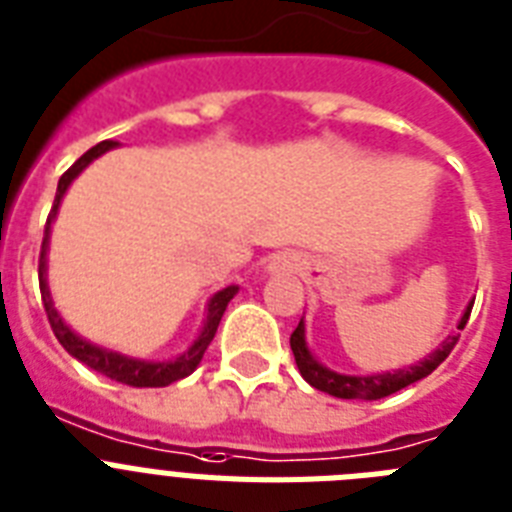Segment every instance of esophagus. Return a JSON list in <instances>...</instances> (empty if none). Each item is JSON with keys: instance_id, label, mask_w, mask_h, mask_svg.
Listing matches in <instances>:
<instances>
[{"instance_id": "34e87169", "label": "esophagus", "mask_w": 512, "mask_h": 512, "mask_svg": "<svg viewBox=\"0 0 512 512\" xmlns=\"http://www.w3.org/2000/svg\"><path fill=\"white\" fill-rule=\"evenodd\" d=\"M299 257L296 255H291V252H286V255H276L273 257V260H270L268 263V273H273V276H276V273H296V270H299Z\"/></svg>"}]
</instances>
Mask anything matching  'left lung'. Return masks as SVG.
I'll use <instances>...</instances> for the list:
<instances>
[{
	"label": "left lung",
	"mask_w": 512,
	"mask_h": 512,
	"mask_svg": "<svg viewBox=\"0 0 512 512\" xmlns=\"http://www.w3.org/2000/svg\"><path fill=\"white\" fill-rule=\"evenodd\" d=\"M471 307H474V302H468V307L463 309L461 320H458V330L466 328ZM458 330H453V336L445 338V341H442L432 354L424 356L419 364L393 369V372H380V375H343V372H336V369H330L322 362H317V356L312 354L307 346L304 320H299L296 330L291 333V351H294L299 375H302L312 388L322 390V393L328 395H336V398H346V401H377V398H388V395L398 393V390L409 388V385L419 382L422 377L432 375V372L448 359V354L453 351L455 343H458V336H461Z\"/></svg>",
	"instance_id": "left-lung-1"
}]
</instances>
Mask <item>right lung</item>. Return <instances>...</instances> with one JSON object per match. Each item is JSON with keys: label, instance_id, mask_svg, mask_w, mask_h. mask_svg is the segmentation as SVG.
I'll use <instances>...</instances> for the list:
<instances>
[{"label": "right lung", "instance_id": "obj_1", "mask_svg": "<svg viewBox=\"0 0 512 512\" xmlns=\"http://www.w3.org/2000/svg\"><path fill=\"white\" fill-rule=\"evenodd\" d=\"M119 143L114 140H103L98 143L96 148H90L88 153L77 158L72 163L70 169L64 171L62 179L57 184V197H54V208L49 213V221H46V229H44V244H41V257H38V283H41V299H44V309H46V317L51 322V330H54V336L57 341L62 343L67 354L75 356L77 362L88 364L90 369H96L98 375H106L111 380L122 382V385H132V388H166L171 382L182 380V377L192 375L197 369V364L203 362V354L205 349L210 346L213 336H216L218 330V322H221L223 312L229 307V302L236 296L239 286H226V289L216 291V294L210 296L208 307H205V320H203V328L197 333V338L192 341V346L184 354H179L176 359H163V362H148V359H135V356H127V354H119V351H111V349H103L98 343H90L85 341L83 336H77L75 330L62 320V315L57 312L54 307V299H51V291H49V281H46V252H49V239H51V223L57 218V210L62 205V197L67 195L70 190V184L75 182L77 176L83 174V169H88V163L96 161L98 156H103L106 150L117 148Z\"/></svg>", "mask_w": 512, "mask_h": 512}]
</instances>
